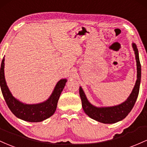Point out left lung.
Here are the masks:
<instances>
[{
    "label": "left lung",
    "instance_id": "8db88e82",
    "mask_svg": "<svg viewBox=\"0 0 147 147\" xmlns=\"http://www.w3.org/2000/svg\"><path fill=\"white\" fill-rule=\"evenodd\" d=\"M133 47L136 54V59L137 62V72H138V79H137L136 85L132 91L131 95L127 100L121 104L113 107H106V108H96L89 103L85 93L81 87L79 89L80 98L82 101V106L85 113L90 117L93 119L103 123H114L121 121L124 119L129 114L133 109L140 91V80H141V65H140L139 54H138V48L136 44H133Z\"/></svg>",
    "mask_w": 147,
    "mask_h": 147
}]
</instances>
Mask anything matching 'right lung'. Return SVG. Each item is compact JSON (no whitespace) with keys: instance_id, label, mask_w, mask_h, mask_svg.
I'll use <instances>...</instances> for the list:
<instances>
[{"instance_id":"add662e5","label":"right lung","mask_w":147,"mask_h":147,"mask_svg":"<svg viewBox=\"0 0 147 147\" xmlns=\"http://www.w3.org/2000/svg\"><path fill=\"white\" fill-rule=\"evenodd\" d=\"M4 62L5 59L3 58L0 71V85L3 97L11 113L16 117L30 122H39L51 117L55 113L61 92L65 86L67 80L62 79L57 82L51 96L47 101L39 104H24L12 96L8 89L5 79Z\"/></svg>"}]
</instances>
